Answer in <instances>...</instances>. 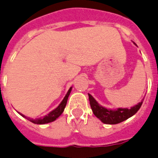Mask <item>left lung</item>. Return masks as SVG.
Masks as SVG:
<instances>
[{
  "label": "left lung",
  "instance_id": "1",
  "mask_svg": "<svg viewBox=\"0 0 158 158\" xmlns=\"http://www.w3.org/2000/svg\"><path fill=\"white\" fill-rule=\"evenodd\" d=\"M88 97L91 108L94 115L106 124H118L125 121L137 113L143 103L142 101L138 105L133 106L131 109L118 108L117 110H111L100 106L97 101L92 97V95L88 94Z\"/></svg>",
  "mask_w": 158,
  "mask_h": 158
}]
</instances>
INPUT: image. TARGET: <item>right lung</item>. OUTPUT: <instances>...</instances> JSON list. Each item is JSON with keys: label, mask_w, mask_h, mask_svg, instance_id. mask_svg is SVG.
<instances>
[{"label": "right lung", "mask_w": 158, "mask_h": 158, "mask_svg": "<svg viewBox=\"0 0 158 158\" xmlns=\"http://www.w3.org/2000/svg\"><path fill=\"white\" fill-rule=\"evenodd\" d=\"M71 88H70V89H69L68 92L66 93V97H64L63 101H61V104L57 106V108L52 110V111H51L48 114L44 116L43 118L33 119V118H30L26 117L25 115H23V114H20V113H19V114H20V115H22V116L23 117V118H27L30 122H31V123L35 124H45V123H51V122H53L54 120H56V119H57L64 111V109H65V107H66V103H67L68 97H69L70 92H71Z\"/></svg>", "instance_id": "obj_1"}]
</instances>
